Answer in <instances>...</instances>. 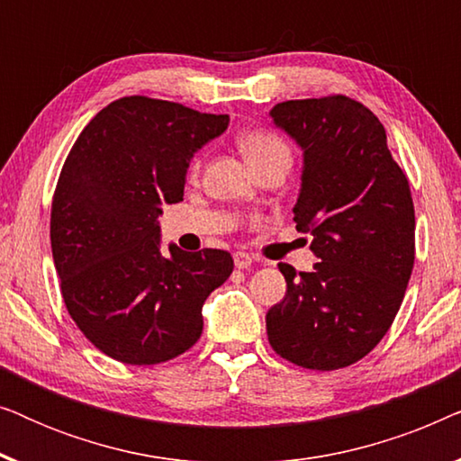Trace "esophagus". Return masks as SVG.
Here are the masks:
<instances>
[{
  "instance_id": "1",
  "label": "esophagus",
  "mask_w": 461,
  "mask_h": 461,
  "mask_svg": "<svg viewBox=\"0 0 461 461\" xmlns=\"http://www.w3.org/2000/svg\"><path fill=\"white\" fill-rule=\"evenodd\" d=\"M232 260H235L237 268H249L251 264H254V258H251L249 254H245V251H235Z\"/></svg>"
}]
</instances>
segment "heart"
<instances>
[{
	"label": "heart",
	"instance_id": "1",
	"mask_svg": "<svg viewBox=\"0 0 461 461\" xmlns=\"http://www.w3.org/2000/svg\"><path fill=\"white\" fill-rule=\"evenodd\" d=\"M239 147H241L249 167L264 159H268V157L273 155H279V153L289 155L287 144L283 142L279 136L273 134V131H267V130L245 131V134H241V138H239ZM197 169H199V163H194L193 172H197Z\"/></svg>",
	"mask_w": 461,
	"mask_h": 461
}]
</instances>
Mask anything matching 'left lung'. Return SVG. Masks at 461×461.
Returning <instances> with one entry per match:
<instances>
[{
	"label": "left lung",
	"mask_w": 461,
	"mask_h": 461,
	"mask_svg": "<svg viewBox=\"0 0 461 461\" xmlns=\"http://www.w3.org/2000/svg\"><path fill=\"white\" fill-rule=\"evenodd\" d=\"M268 115L302 150L294 220L319 260L300 275L279 264L287 292L267 312L268 342L300 367H348L386 336L411 276L409 182L380 119L357 100H287Z\"/></svg>",
	"instance_id": "1"
}]
</instances>
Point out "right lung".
Returning a JSON list of instances; mask_svg holds the SVG:
<instances>
[{
  "label": "right lung",
  "instance_id": "right-lung-1",
  "mask_svg": "<svg viewBox=\"0 0 461 461\" xmlns=\"http://www.w3.org/2000/svg\"><path fill=\"white\" fill-rule=\"evenodd\" d=\"M167 100L125 96L73 144L52 201L50 239L67 311L106 357L155 365L203 331V302L232 273L222 249H161V207L185 194L191 159L229 128Z\"/></svg>",
  "mask_w": 461,
  "mask_h": 461
}]
</instances>
